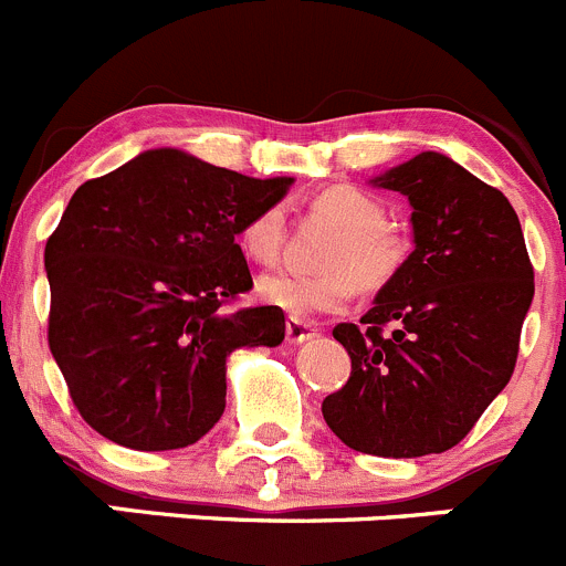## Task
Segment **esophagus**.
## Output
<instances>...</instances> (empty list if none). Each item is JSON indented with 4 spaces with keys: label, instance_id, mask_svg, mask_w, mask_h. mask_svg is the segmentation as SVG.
Returning a JSON list of instances; mask_svg holds the SVG:
<instances>
[{
    "label": "esophagus",
    "instance_id": "34e87169",
    "mask_svg": "<svg viewBox=\"0 0 566 566\" xmlns=\"http://www.w3.org/2000/svg\"><path fill=\"white\" fill-rule=\"evenodd\" d=\"M314 336H316V331L308 325V322L297 319V316H289V319H286V338H289V342L303 344V342H308V338H314Z\"/></svg>",
    "mask_w": 566,
    "mask_h": 566
}]
</instances>
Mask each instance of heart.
Returning a JSON list of instances; mask_svg holds the SVG:
<instances>
[{
    "label": "heart",
    "mask_w": 566,
    "mask_h": 566,
    "mask_svg": "<svg viewBox=\"0 0 566 566\" xmlns=\"http://www.w3.org/2000/svg\"><path fill=\"white\" fill-rule=\"evenodd\" d=\"M314 208L342 228L322 258L327 272H272L258 280L261 300L305 319L347 308L358 286L369 292L389 286L402 272L411 250L408 235L386 222L384 202L364 188H325L314 199ZM239 244L252 261L272 263L283 244V211L266 208L255 213L241 228Z\"/></svg>",
    "instance_id": "heart-1"
}]
</instances>
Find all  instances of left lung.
Masks as SVG:
<instances>
[{"label":"left lung","mask_w":566,"mask_h":566,"mask_svg":"<svg viewBox=\"0 0 566 566\" xmlns=\"http://www.w3.org/2000/svg\"><path fill=\"white\" fill-rule=\"evenodd\" d=\"M369 182L408 199L413 252L364 327H333L353 373L322 417L358 453H444L511 380L534 266L509 199L448 155L419 153Z\"/></svg>","instance_id":"1"}]
</instances>
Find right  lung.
Here are the masks:
<instances>
[{
	"label": "right lung",
	"mask_w": 566,
	"mask_h": 566,
	"mask_svg": "<svg viewBox=\"0 0 566 566\" xmlns=\"http://www.w3.org/2000/svg\"><path fill=\"white\" fill-rule=\"evenodd\" d=\"M292 182L160 147L74 191L44 250L50 349L96 433L188 448L222 417L230 353L283 342L277 305L222 303L252 289L235 235Z\"/></svg>",
	"instance_id": "obj_1"
}]
</instances>
